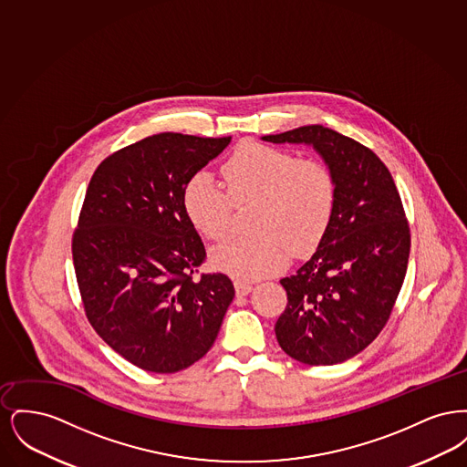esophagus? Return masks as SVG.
<instances>
[{
    "label": "esophagus",
    "mask_w": 467,
    "mask_h": 467,
    "mask_svg": "<svg viewBox=\"0 0 467 467\" xmlns=\"http://www.w3.org/2000/svg\"><path fill=\"white\" fill-rule=\"evenodd\" d=\"M234 289L238 296H246L252 290V284L246 280H234Z\"/></svg>",
    "instance_id": "34e87169"
}]
</instances>
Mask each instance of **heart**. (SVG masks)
<instances>
[{
	"mask_svg": "<svg viewBox=\"0 0 467 467\" xmlns=\"http://www.w3.org/2000/svg\"><path fill=\"white\" fill-rule=\"evenodd\" d=\"M223 185L201 171L183 187L182 206L194 229L210 242L229 233L234 206L255 202L250 227L212 252L213 265L238 278H259L294 255L313 252L333 221L337 182L333 168L315 157L259 141L240 143L223 161Z\"/></svg>",
	"mask_w": 467,
	"mask_h": 467,
	"instance_id": "heart-1",
	"label": "heart"
}]
</instances>
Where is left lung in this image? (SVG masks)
I'll use <instances>...</instances> for the list:
<instances>
[{
    "instance_id": "obj_1",
    "label": "left lung",
    "mask_w": 467,
    "mask_h": 467,
    "mask_svg": "<svg viewBox=\"0 0 467 467\" xmlns=\"http://www.w3.org/2000/svg\"><path fill=\"white\" fill-rule=\"evenodd\" d=\"M263 140L308 143L333 168V221L310 261L280 280L287 306L278 345L308 366H333L362 352L389 322L408 257L410 223L389 168L356 140L313 124Z\"/></svg>"
}]
</instances>
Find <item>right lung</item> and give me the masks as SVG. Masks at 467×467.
Listing matches in <instances>:
<instances>
[{
	"mask_svg": "<svg viewBox=\"0 0 467 467\" xmlns=\"http://www.w3.org/2000/svg\"><path fill=\"white\" fill-rule=\"evenodd\" d=\"M231 136L161 133L101 161L71 238L86 317L119 356L150 373H177L204 356L234 287L201 273L206 250L189 223L187 182Z\"/></svg>",
	"mask_w": 467,
	"mask_h": 467,
	"instance_id": "right-lung-1",
	"label": "right lung"
}]
</instances>
